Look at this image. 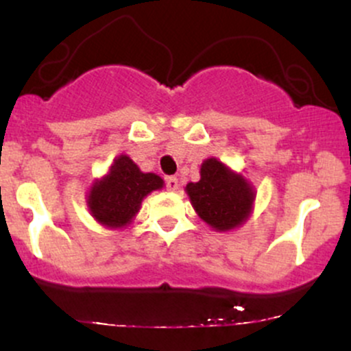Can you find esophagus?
Instances as JSON below:
<instances>
[{"instance_id":"obj_1","label":"esophagus","mask_w":351,"mask_h":351,"mask_svg":"<svg viewBox=\"0 0 351 351\" xmlns=\"http://www.w3.org/2000/svg\"><path fill=\"white\" fill-rule=\"evenodd\" d=\"M167 188L170 189V191H176V189L180 188V181L176 176H170V178H167Z\"/></svg>"}]
</instances>
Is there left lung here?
Returning a JSON list of instances; mask_svg holds the SVG:
<instances>
[{
	"mask_svg": "<svg viewBox=\"0 0 351 351\" xmlns=\"http://www.w3.org/2000/svg\"><path fill=\"white\" fill-rule=\"evenodd\" d=\"M199 175V181L184 188L196 215L217 232L243 226L256 201L252 184L215 156L201 163Z\"/></svg>",
	"mask_w": 351,
	"mask_h": 351,
	"instance_id": "1",
	"label": "left lung"
}]
</instances>
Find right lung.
<instances>
[{
	"instance_id": "obj_1",
	"label": "right lung",
	"mask_w": 351,
	"mask_h": 351,
	"mask_svg": "<svg viewBox=\"0 0 351 351\" xmlns=\"http://www.w3.org/2000/svg\"><path fill=\"white\" fill-rule=\"evenodd\" d=\"M165 181L155 173H143L128 155H120L107 175L94 180L87 191V208L92 217L107 229H123L134 221L142 201L152 191L162 189Z\"/></svg>"
}]
</instances>
